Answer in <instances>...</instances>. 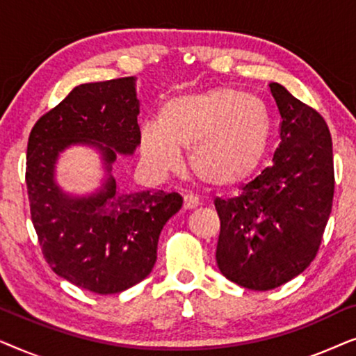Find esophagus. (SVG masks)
I'll use <instances>...</instances> for the list:
<instances>
[{
  "mask_svg": "<svg viewBox=\"0 0 356 356\" xmlns=\"http://www.w3.org/2000/svg\"><path fill=\"white\" fill-rule=\"evenodd\" d=\"M199 206V197L194 196V194H184L183 197V207L189 211V209H194Z\"/></svg>",
  "mask_w": 356,
  "mask_h": 356,
  "instance_id": "34e87169",
  "label": "esophagus"
}]
</instances>
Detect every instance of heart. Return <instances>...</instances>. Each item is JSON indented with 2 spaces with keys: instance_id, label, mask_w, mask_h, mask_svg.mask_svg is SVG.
Returning a JSON list of instances; mask_svg holds the SVG:
<instances>
[{
  "instance_id": "obj_1",
  "label": "heart",
  "mask_w": 356,
  "mask_h": 356,
  "mask_svg": "<svg viewBox=\"0 0 356 356\" xmlns=\"http://www.w3.org/2000/svg\"><path fill=\"white\" fill-rule=\"evenodd\" d=\"M272 120L267 105L235 89H212L170 99L159 121L140 129V149L159 172L177 168L181 150L206 186L230 188L250 177L264 159Z\"/></svg>"
}]
</instances>
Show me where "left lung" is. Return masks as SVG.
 <instances>
[{"label": "left lung", "instance_id": "obj_1", "mask_svg": "<svg viewBox=\"0 0 356 356\" xmlns=\"http://www.w3.org/2000/svg\"><path fill=\"white\" fill-rule=\"evenodd\" d=\"M280 113L274 163L236 197L216 199L217 266L250 290H272L301 274L318 254L334 199L332 139L323 116L270 82Z\"/></svg>", "mask_w": 356, "mask_h": 356}]
</instances>
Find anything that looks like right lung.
Wrapping results in <instances>:
<instances>
[{"label":"right lung","instance_id":"add662e5","mask_svg":"<svg viewBox=\"0 0 356 356\" xmlns=\"http://www.w3.org/2000/svg\"><path fill=\"white\" fill-rule=\"evenodd\" d=\"M134 77L81 84L40 116L29 136L26 183L42 254L53 272L100 295L139 284L157 261L159 235L183 206L178 193H120L113 177L89 197H70L53 181L60 152L71 144L102 150L106 170L116 152L140 143Z\"/></svg>","mask_w":356,"mask_h":356}]
</instances>
